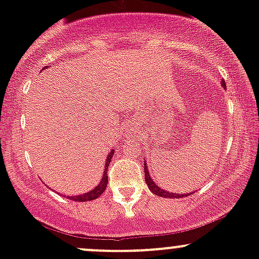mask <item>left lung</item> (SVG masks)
Wrapping results in <instances>:
<instances>
[{
    "mask_svg": "<svg viewBox=\"0 0 259 259\" xmlns=\"http://www.w3.org/2000/svg\"><path fill=\"white\" fill-rule=\"evenodd\" d=\"M222 86L226 89V82H224L223 80H222ZM144 173H145L146 184H148L150 192H153L155 195H159V197H163V198H183V197H188V195L193 194V193H183V194H177V193H169V192H166L165 189H161V188H159L158 185L154 183V180L151 179V177L149 176L148 163H146V161H144Z\"/></svg>",
    "mask_w": 259,
    "mask_h": 259,
    "instance_id": "1",
    "label": "left lung"
}]
</instances>
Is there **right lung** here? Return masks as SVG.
<instances>
[{"mask_svg": "<svg viewBox=\"0 0 259 259\" xmlns=\"http://www.w3.org/2000/svg\"><path fill=\"white\" fill-rule=\"evenodd\" d=\"M44 69H45V67H44ZM113 154H114V150L109 151V155H108V158H106V161H105V169H104L103 178H101L100 183H99V184L96 185L93 190H90V192L85 193V194L75 195V197H69V199L75 200V202H88V200L96 199V198H99L104 192H105L106 185H108V168H109V163H110L111 158H113Z\"/></svg>", "mask_w": 259, "mask_h": 259, "instance_id": "add662e5", "label": "right lung"}]
</instances>
